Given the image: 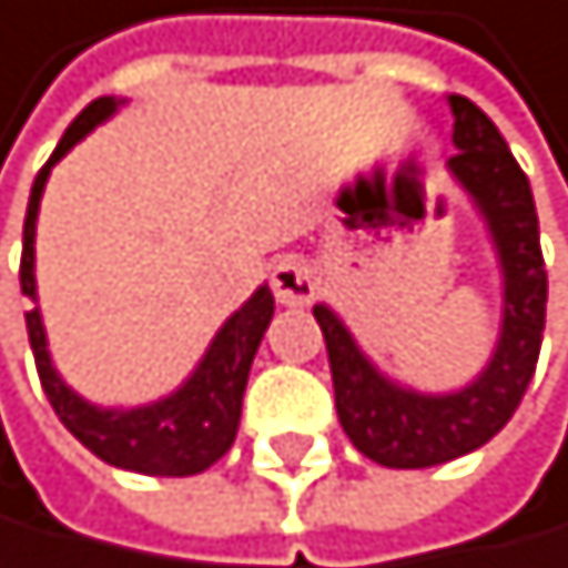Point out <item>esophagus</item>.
Returning a JSON list of instances; mask_svg holds the SVG:
<instances>
[{
  "label": "esophagus",
  "instance_id": "1",
  "mask_svg": "<svg viewBox=\"0 0 568 568\" xmlns=\"http://www.w3.org/2000/svg\"><path fill=\"white\" fill-rule=\"evenodd\" d=\"M272 290L278 296V304H286V307H304V304H312L315 301V293H318V275H315V267L301 261V256H286V261H278L275 264V272H272Z\"/></svg>",
  "mask_w": 568,
  "mask_h": 568
}]
</instances>
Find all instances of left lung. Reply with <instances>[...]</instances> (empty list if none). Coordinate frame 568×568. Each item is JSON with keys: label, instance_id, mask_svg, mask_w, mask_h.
I'll return each mask as SVG.
<instances>
[{"label": "left lung", "instance_id": "8db88e82", "mask_svg": "<svg viewBox=\"0 0 568 568\" xmlns=\"http://www.w3.org/2000/svg\"><path fill=\"white\" fill-rule=\"evenodd\" d=\"M449 111L457 155L446 166L483 213L504 278L500 341L486 369L449 395H420L387 381L333 307L315 304L333 369L336 417L362 457L384 467H435L486 446L515 417L544 341L547 267L529 181L483 108L453 93Z\"/></svg>", "mask_w": 568, "mask_h": 568}]
</instances>
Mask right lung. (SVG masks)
Segmentation results:
<instances>
[{"label":"right lung","mask_w":568,"mask_h":568,"mask_svg":"<svg viewBox=\"0 0 568 568\" xmlns=\"http://www.w3.org/2000/svg\"><path fill=\"white\" fill-rule=\"evenodd\" d=\"M115 97H101V101L85 104L79 119L64 130L61 144L50 155V162L39 170L36 184H31L28 216H24V253H21V293L36 301V216L42 187L50 181V170L61 162L71 148H75L93 126L115 115ZM275 315V296L267 286H261L239 312L216 329L213 344L195 366V373L176 387L173 395L151 402V406L136 409H104L85 402L79 392L61 381L53 369L50 347H45V329L39 307L24 312L28 341L36 352V369L42 381V392L50 398L53 413L61 424L90 453H97L111 467H126L136 475H159V478H184L206 471L232 449L239 417H242V395H246L250 366L256 347L264 341L267 322Z\"/></svg>","instance_id":"obj_1"}]
</instances>
